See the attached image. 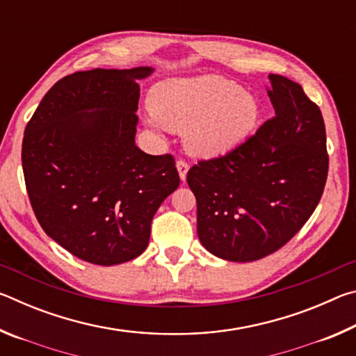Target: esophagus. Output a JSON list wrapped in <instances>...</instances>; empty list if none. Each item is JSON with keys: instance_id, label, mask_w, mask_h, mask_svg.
<instances>
[{"instance_id": "esophagus-1", "label": "esophagus", "mask_w": 356, "mask_h": 356, "mask_svg": "<svg viewBox=\"0 0 356 356\" xmlns=\"http://www.w3.org/2000/svg\"><path fill=\"white\" fill-rule=\"evenodd\" d=\"M176 168H177V171H179L180 180H182V182H185V180H186V172H188V165H186L185 161L179 160L177 163H176Z\"/></svg>"}]
</instances>
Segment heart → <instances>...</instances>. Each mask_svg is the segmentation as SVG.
Wrapping results in <instances>:
<instances>
[{
	"label": "heart",
	"mask_w": 356,
	"mask_h": 356,
	"mask_svg": "<svg viewBox=\"0 0 356 356\" xmlns=\"http://www.w3.org/2000/svg\"><path fill=\"white\" fill-rule=\"evenodd\" d=\"M149 106L154 129L185 130L190 154L216 159L242 146L261 120V105L237 83L216 75L168 80L152 89Z\"/></svg>",
	"instance_id": "1"
}]
</instances>
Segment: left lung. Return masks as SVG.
Returning a JSON list of instances; mask_svg holds the SVG:
<instances>
[{
	"label": "left lung",
	"instance_id": "1",
	"mask_svg": "<svg viewBox=\"0 0 356 356\" xmlns=\"http://www.w3.org/2000/svg\"><path fill=\"white\" fill-rule=\"evenodd\" d=\"M268 80L275 118L236 150L186 174L197 237L225 261L251 262L280 250L308 221L327 182L321 110L298 83L276 74Z\"/></svg>",
	"mask_w": 356,
	"mask_h": 356
}]
</instances>
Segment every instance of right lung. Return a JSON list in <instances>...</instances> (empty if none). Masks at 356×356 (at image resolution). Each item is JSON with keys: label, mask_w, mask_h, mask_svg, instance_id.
Listing matches in <instances>:
<instances>
[{"label": "right lung", "mask_w": 356, "mask_h": 356, "mask_svg": "<svg viewBox=\"0 0 356 356\" xmlns=\"http://www.w3.org/2000/svg\"><path fill=\"white\" fill-rule=\"evenodd\" d=\"M154 67L92 69L59 80L25 129L22 165L40 226L95 265L147 248L156 210L180 184L171 155L136 146L140 84Z\"/></svg>", "instance_id": "obj_1"}]
</instances>
